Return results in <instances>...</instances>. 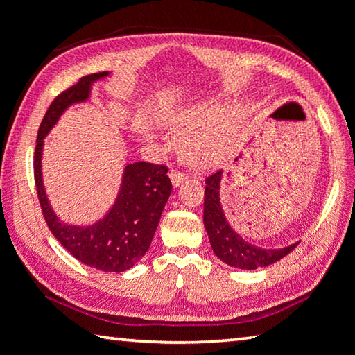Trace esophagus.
Masks as SVG:
<instances>
[{
    "instance_id": "esophagus-1",
    "label": "esophagus",
    "mask_w": 355,
    "mask_h": 355,
    "mask_svg": "<svg viewBox=\"0 0 355 355\" xmlns=\"http://www.w3.org/2000/svg\"><path fill=\"white\" fill-rule=\"evenodd\" d=\"M171 180H172L173 187H178L183 180H187V173L180 172V171H171Z\"/></svg>"
}]
</instances>
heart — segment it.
<instances>
[{
	"label": "heart",
	"instance_id": "obj_1",
	"mask_svg": "<svg viewBox=\"0 0 355 355\" xmlns=\"http://www.w3.org/2000/svg\"><path fill=\"white\" fill-rule=\"evenodd\" d=\"M221 114L218 110L191 112L180 118L178 125L182 129H193L182 140V150L189 159L196 162H208L223 148V137L215 126L221 121Z\"/></svg>",
	"mask_w": 355,
	"mask_h": 355
}]
</instances>
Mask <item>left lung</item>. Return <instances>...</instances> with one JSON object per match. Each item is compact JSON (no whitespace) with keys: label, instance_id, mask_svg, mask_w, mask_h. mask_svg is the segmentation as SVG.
<instances>
[{"label":"left lung","instance_id":"obj_1","mask_svg":"<svg viewBox=\"0 0 355 355\" xmlns=\"http://www.w3.org/2000/svg\"><path fill=\"white\" fill-rule=\"evenodd\" d=\"M223 171L211 173L205 178V198H204V224L210 239V245L215 254L230 267L241 270H254L267 267L278 262L295 250V245L286 246L281 250H263L248 243L235 230L229 226L224 218L221 202H219V183H221Z\"/></svg>","mask_w":355,"mask_h":355}]
</instances>
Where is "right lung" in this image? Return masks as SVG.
<instances>
[{"instance_id": "add662e5", "label": "right lung", "mask_w": 355, "mask_h": 355, "mask_svg": "<svg viewBox=\"0 0 355 355\" xmlns=\"http://www.w3.org/2000/svg\"><path fill=\"white\" fill-rule=\"evenodd\" d=\"M105 76L107 72H96L78 78L77 83L61 92L49 105L36 139L35 183L44 219L55 239L85 266L116 273L136 266L150 248L161 213L172 193L167 166L145 161L128 164L114 208L104 219L88 227L71 226L56 218L49 205L41 172L44 137L66 107L85 101L92 83Z\"/></svg>"}]
</instances>
